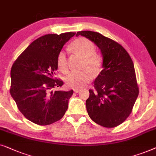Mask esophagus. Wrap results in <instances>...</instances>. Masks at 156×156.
Returning <instances> with one entry per match:
<instances>
[{"mask_svg":"<svg viewBox=\"0 0 156 156\" xmlns=\"http://www.w3.org/2000/svg\"><path fill=\"white\" fill-rule=\"evenodd\" d=\"M73 90H74V92H75L76 93H78V92L80 91V89H79V88H76V89H74Z\"/></svg>","mask_w":156,"mask_h":156,"instance_id":"1","label":"esophagus"}]
</instances>
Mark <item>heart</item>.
<instances>
[{"label":"heart","mask_w":156,"mask_h":156,"mask_svg":"<svg viewBox=\"0 0 156 156\" xmlns=\"http://www.w3.org/2000/svg\"><path fill=\"white\" fill-rule=\"evenodd\" d=\"M73 51L78 54L83 58V70L74 71L69 73L65 78L67 85L73 88H79L85 86L93 78V73H97L102 65V57L96 53L95 46L93 41L85 37H79L74 40L71 44ZM58 69L63 73L69 71L66 54L63 51L59 52L56 59Z\"/></svg>","instance_id":"b5f03b06"}]
</instances>
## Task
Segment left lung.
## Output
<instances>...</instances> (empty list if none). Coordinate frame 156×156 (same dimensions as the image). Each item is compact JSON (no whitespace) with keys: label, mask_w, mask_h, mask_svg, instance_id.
<instances>
[{"label":"left lung","mask_w":156,"mask_h":156,"mask_svg":"<svg viewBox=\"0 0 156 156\" xmlns=\"http://www.w3.org/2000/svg\"><path fill=\"white\" fill-rule=\"evenodd\" d=\"M78 35L93 41L103 56V69L86 100L89 117L106 128L119 126L130 115L139 93L131 56L121 44L98 32L80 31Z\"/></svg>","instance_id":"obj_1"}]
</instances>
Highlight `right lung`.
<instances>
[{
	"label": "right lung",
	"instance_id": "add662e5",
	"mask_svg": "<svg viewBox=\"0 0 156 156\" xmlns=\"http://www.w3.org/2000/svg\"><path fill=\"white\" fill-rule=\"evenodd\" d=\"M76 32L41 36L13 63L10 93L20 112L30 122L46 126L63 117L73 90H55L63 85L54 78L57 56Z\"/></svg>",
	"mask_w": 156,
	"mask_h": 156
}]
</instances>
